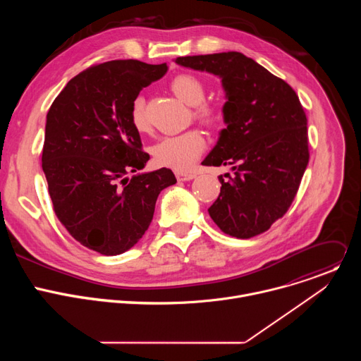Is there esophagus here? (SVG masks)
Listing matches in <instances>:
<instances>
[{
  "label": "esophagus",
  "instance_id": "34e87169",
  "mask_svg": "<svg viewBox=\"0 0 361 361\" xmlns=\"http://www.w3.org/2000/svg\"><path fill=\"white\" fill-rule=\"evenodd\" d=\"M176 177L178 181H190L192 178H195V174H191V173H176Z\"/></svg>",
  "mask_w": 361,
  "mask_h": 361
}]
</instances>
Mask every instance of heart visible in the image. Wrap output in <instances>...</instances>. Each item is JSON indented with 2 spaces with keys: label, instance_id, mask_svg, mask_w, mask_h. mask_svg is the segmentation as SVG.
Wrapping results in <instances>:
<instances>
[{
  "label": "heart",
  "instance_id": "heart-1",
  "mask_svg": "<svg viewBox=\"0 0 361 361\" xmlns=\"http://www.w3.org/2000/svg\"><path fill=\"white\" fill-rule=\"evenodd\" d=\"M173 92L185 104L195 107V117L204 123L213 124L220 120V110L216 106L205 104V85L191 74H181L171 81ZM131 123L137 131L148 128L145 117V101L137 97L131 104ZM205 148V138L201 131L190 130L176 135L163 137L152 145V159L160 167H167L176 171H188L194 167Z\"/></svg>",
  "mask_w": 361,
  "mask_h": 361
}]
</instances>
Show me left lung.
I'll return each mask as SVG.
<instances>
[{
    "mask_svg": "<svg viewBox=\"0 0 361 361\" xmlns=\"http://www.w3.org/2000/svg\"><path fill=\"white\" fill-rule=\"evenodd\" d=\"M178 66L221 78L226 128L204 166H228L209 209L228 235L267 231L291 205L308 164L307 118L295 91L241 53L176 59Z\"/></svg>",
    "mask_w": 361,
    "mask_h": 361,
    "instance_id": "left-lung-1",
    "label": "left lung"
}]
</instances>
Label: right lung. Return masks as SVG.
Listing matches in <instances>:
<instances>
[{
	"label": "right lung",
	"instance_id": "right-lung-1",
	"mask_svg": "<svg viewBox=\"0 0 361 361\" xmlns=\"http://www.w3.org/2000/svg\"><path fill=\"white\" fill-rule=\"evenodd\" d=\"M167 64L114 60L73 80L48 110L42 171L54 212L84 247L117 255L147 231L159 194L177 183L170 169L142 170L149 160L131 123L140 91ZM135 172L128 179L126 174Z\"/></svg>",
	"mask_w": 361,
	"mask_h": 361
}]
</instances>
